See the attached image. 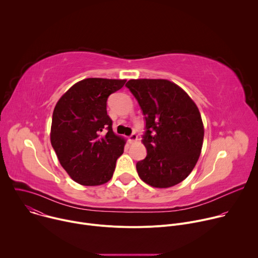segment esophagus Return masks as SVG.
Instances as JSON below:
<instances>
[{
	"instance_id": "34e87169",
	"label": "esophagus",
	"mask_w": 258,
	"mask_h": 258,
	"mask_svg": "<svg viewBox=\"0 0 258 258\" xmlns=\"http://www.w3.org/2000/svg\"><path fill=\"white\" fill-rule=\"evenodd\" d=\"M137 139H138V136L136 135V133H133V134L128 137V142H130V143H133V142L137 141Z\"/></svg>"
}]
</instances>
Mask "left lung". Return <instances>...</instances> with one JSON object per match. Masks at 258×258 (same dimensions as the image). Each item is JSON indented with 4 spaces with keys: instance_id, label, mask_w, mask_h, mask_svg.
<instances>
[{
    "instance_id": "1",
    "label": "left lung",
    "mask_w": 258,
    "mask_h": 258,
    "mask_svg": "<svg viewBox=\"0 0 258 258\" xmlns=\"http://www.w3.org/2000/svg\"><path fill=\"white\" fill-rule=\"evenodd\" d=\"M125 87L137 99L145 118V159L137 162L142 180L169 188L185 179L202 149L204 127L188 94L167 80H131Z\"/></svg>"
}]
</instances>
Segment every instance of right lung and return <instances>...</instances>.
<instances>
[{"instance_id": "add662e5", "label": "right lung", "mask_w": 258, "mask_h": 258, "mask_svg": "<svg viewBox=\"0 0 258 258\" xmlns=\"http://www.w3.org/2000/svg\"><path fill=\"white\" fill-rule=\"evenodd\" d=\"M125 80L86 79L73 85L57 102L51 144L62 167L83 186H99L112 177L124 140L112 130L108 97Z\"/></svg>"}]
</instances>
